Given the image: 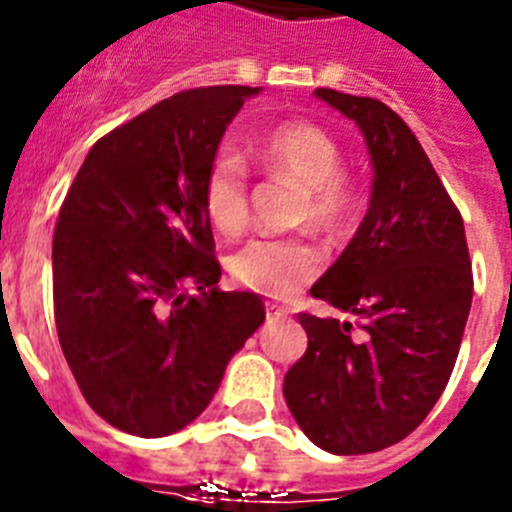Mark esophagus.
<instances>
[{"label": "esophagus", "instance_id": "obj_1", "mask_svg": "<svg viewBox=\"0 0 512 512\" xmlns=\"http://www.w3.org/2000/svg\"><path fill=\"white\" fill-rule=\"evenodd\" d=\"M289 315L287 307H279L274 305V302H266V320L269 323H279V320H284Z\"/></svg>", "mask_w": 512, "mask_h": 512}]
</instances>
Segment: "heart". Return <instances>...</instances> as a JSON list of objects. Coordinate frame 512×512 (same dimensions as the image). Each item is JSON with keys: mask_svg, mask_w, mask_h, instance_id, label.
<instances>
[{"mask_svg": "<svg viewBox=\"0 0 512 512\" xmlns=\"http://www.w3.org/2000/svg\"><path fill=\"white\" fill-rule=\"evenodd\" d=\"M253 158L271 176L302 189L300 220L338 235L354 223L359 189L341 171L336 138L315 122L289 120L253 140ZM202 207L223 235L241 233L248 220L246 166L233 151L210 161L202 182ZM320 271V253L305 238H251L230 256L238 284L269 297H289Z\"/></svg>", "mask_w": 512, "mask_h": 512, "instance_id": "b5f03b06", "label": "heart"}]
</instances>
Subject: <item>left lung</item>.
<instances>
[{
	"instance_id": "left-lung-1",
	"label": "left lung",
	"mask_w": 512,
	"mask_h": 512,
	"mask_svg": "<svg viewBox=\"0 0 512 512\" xmlns=\"http://www.w3.org/2000/svg\"><path fill=\"white\" fill-rule=\"evenodd\" d=\"M359 125L372 156V200L310 295L346 318L300 312L307 351L284 400L307 438L338 456L402 441L446 390L472 307L464 220L423 146L372 97L315 89Z\"/></svg>"
}]
</instances>
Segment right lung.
Here are the masks:
<instances>
[{"label": "right lung", "mask_w": 512, "mask_h": 512, "mask_svg": "<svg viewBox=\"0 0 512 512\" xmlns=\"http://www.w3.org/2000/svg\"><path fill=\"white\" fill-rule=\"evenodd\" d=\"M259 92L200 87L153 104L94 143L58 212V341L89 408L120 431H182L264 323L259 295L217 289L202 207L225 128Z\"/></svg>", "instance_id": "right-lung-1"}]
</instances>
